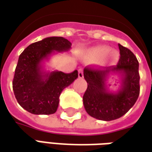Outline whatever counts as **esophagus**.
I'll list each match as a JSON object with an SVG mask.
<instances>
[{
  "label": "esophagus",
  "mask_w": 152,
  "mask_h": 152,
  "mask_svg": "<svg viewBox=\"0 0 152 152\" xmlns=\"http://www.w3.org/2000/svg\"><path fill=\"white\" fill-rule=\"evenodd\" d=\"M78 78H83V71L82 69H78Z\"/></svg>",
  "instance_id": "obj_1"
}]
</instances>
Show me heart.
I'll list each match as a JSON object with an SVG mask.
<instances>
[{
  "mask_svg": "<svg viewBox=\"0 0 152 152\" xmlns=\"http://www.w3.org/2000/svg\"><path fill=\"white\" fill-rule=\"evenodd\" d=\"M108 55L109 62L115 64L119 59V53L118 51H112V49L108 46H97L90 50L86 55V59L90 62H96L101 60Z\"/></svg>",
  "mask_w": 152,
  "mask_h": 152,
  "instance_id": "1",
  "label": "heart"
}]
</instances>
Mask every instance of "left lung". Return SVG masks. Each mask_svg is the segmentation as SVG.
I'll list each match as a JSON object with an SVG mask.
<instances>
[{
  "label": "left lung",
  "mask_w": 152,
  "mask_h": 152,
  "mask_svg": "<svg viewBox=\"0 0 152 152\" xmlns=\"http://www.w3.org/2000/svg\"><path fill=\"white\" fill-rule=\"evenodd\" d=\"M120 59L112 69L100 70L91 67L83 69V77L88 88L83 97L86 112L91 117L112 121L122 117L137 100L140 94L139 63L134 54L127 48L118 45ZM110 73L121 76V88L114 93L108 90L106 79Z\"/></svg>",
  "instance_id": "8db88e82"
}]
</instances>
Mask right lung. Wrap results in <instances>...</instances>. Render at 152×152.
Masks as SVG:
<instances>
[{
  "mask_svg": "<svg viewBox=\"0 0 152 152\" xmlns=\"http://www.w3.org/2000/svg\"><path fill=\"white\" fill-rule=\"evenodd\" d=\"M71 45L67 39L54 36L33 43L22 52L12 85L15 98L24 109L36 115H50L57 111L60 94L78 78V71L45 72L42 62L54 51H69Z\"/></svg>",
  "mask_w": 152,
  "mask_h": 152,
  "instance_id": "obj_1",
  "label": "right lung"
}]
</instances>
